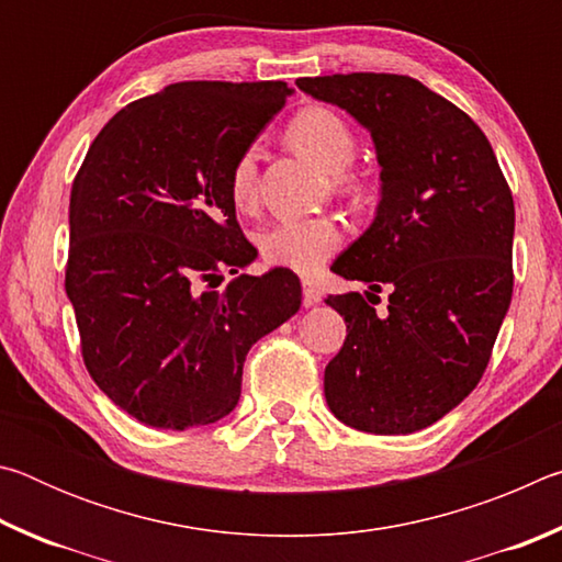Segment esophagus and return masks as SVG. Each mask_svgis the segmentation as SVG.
I'll return each instance as SVG.
<instances>
[{"label":"esophagus","mask_w":562,"mask_h":562,"mask_svg":"<svg viewBox=\"0 0 562 562\" xmlns=\"http://www.w3.org/2000/svg\"><path fill=\"white\" fill-rule=\"evenodd\" d=\"M302 300H304V304H307V307H312V304L322 302L319 284L312 282V280H304V282H302Z\"/></svg>","instance_id":"esophagus-1"}]
</instances>
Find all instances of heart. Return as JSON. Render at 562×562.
Here are the masks:
<instances>
[{
  "label": "heart",
  "mask_w": 562,
  "mask_h": 562,
  "mask_svg": "<svg viewBox=\"0 0 562 562\" xmlns=\"http://www.w3.org/2000/svg\"><path fill=\"white\" fill-rule=\"evenodd\" d=\"M288 140L302 158H307L319 170L341 180H345L341 173L351 166L357 154L355 131L335 111L322 106L300 111L290 121ZM255 178H258L255 154L245 150L231 170V195L237 207H247L252 203ZM339 243L341 225L329 215L274 223L258 240L265 262L302 274L315 272L337 250Z\"/></svg>",
  "instance_id": "heart-1"
}]
</instances>
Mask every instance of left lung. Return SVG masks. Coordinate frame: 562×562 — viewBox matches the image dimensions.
I'll return each mask as SVG.
<instances>
[{
    "instance_id": "left-lung-1",
    "label": "left lung",
    "mask_w": 562,
    "mask_h": 562,
    "mask_svg": "<svg viewBox=\"0 0 562 562\" xmlns=\"http://www.w3.org/2000/svg\"><path fill=\"white\" fill-rule=\"evenodd\" d=\"M297 87L364 126L382 168L372 225L331 265L369 290L367 301L325 300L347 322L325 369L327 406L357 431L414 434L459 406L488 367L513 294L510 188L483 131L412 76L335 74ZM384 286L390 304L376 316Z\"/></svg>"
}]
</instances>
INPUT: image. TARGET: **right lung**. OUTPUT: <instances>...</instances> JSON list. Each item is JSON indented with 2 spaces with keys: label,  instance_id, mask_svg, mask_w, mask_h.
I'll return each mask as SVG.
<instances>
[{
  "label": "right lung",
  "instance_id": "add662e5",
  "mask_svg": "<svg viewBox=\"0 0 562 562\" xmlns=\"http://www.w3.org/2000/svg\"><path fill=\"white\" fill-rule=\"evenodd\" d=\"M292 89L180 81L93 138L69 203L66 294L97 386L136 422L186 431L237 406L250 347L302 304L297 274H237L258 250L231 170ZM236 274L216 290L222 272Z\"/></svg>",
  "mask_w": 562,
  "mask_h": 562
}]
</instances>
